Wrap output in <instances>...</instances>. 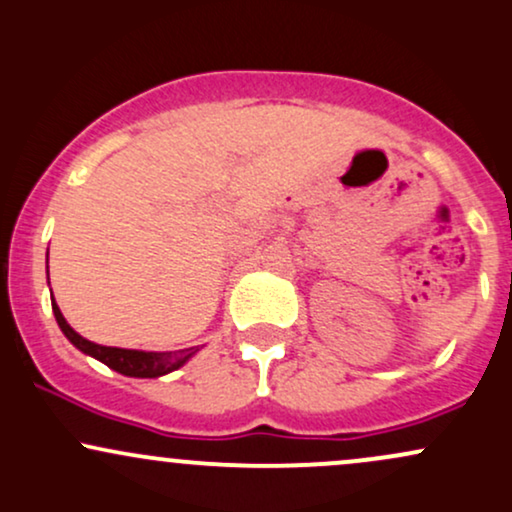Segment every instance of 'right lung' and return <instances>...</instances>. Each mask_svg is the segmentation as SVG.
I'll return each mask as SVG.
<instances>
[{
	"mask_svg": "<svg viewBox=\"0 0 512 512\" xmlns=\"http://www.w3.org/2000/svg\"><path fill=\"white\" fill-rule=\"evenodd\" d=\"M53 314L57 319V326H60L62 333H65L67 338H70V343L74 348H79L82 353L91 355V358L101 360L103 365H108L111 370H116L125 377H162V375H169V372L179 370V367L195 353V348L179 350V353H147V350L99 346V343L86 341L84 336H79V333L74 331L70 324H67L65 317H62L60 307L55 304V297H53Z\"/></svg>",
	"mask_w": 512,
	"mask_h": 512,
	"instance_id": "1",
	"label": "right lung"
}]
</instances>
